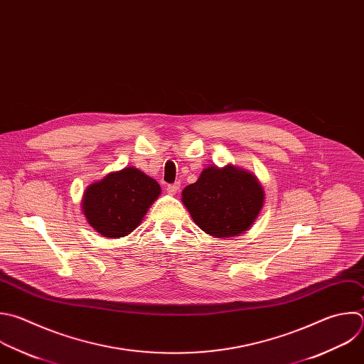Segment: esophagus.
<instances>
[{
	"instance_id": "34e87169",
	"label": "esophagus",
	"mask_w": 364,
	"mask_h": 364,
	"mask_svg": "<svg viewBox=\"0 0 364 364\" xmlns=\"http://www.w3.org/2000/svg\"><path fill=\"white\" fill-rule=\"evenodd\" d=\"M178 190H180V183H174V184H168L167 186V193L171 194V196L176 194Z\"/></svg>"
}]
</instances>
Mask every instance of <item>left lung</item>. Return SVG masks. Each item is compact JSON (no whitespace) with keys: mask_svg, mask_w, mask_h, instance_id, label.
<instances>
[{"mask_svg":"<svg viewBox=\"0 0 364 364\" xmlns=\"http://www.w3.org/2000/svg\"><path fill=\"white\" fill-rule=\"evenodd\" d=\"M181 196L194 223L217 238L247 231L264 204V191L256 176L232 164L204 168Z\"/></svg>","mask_w":364,"mask_h":364,"instance_id":"obj_1","label":"left lung"}]
</instances>
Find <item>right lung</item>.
I'll return each instance as SVG.
<instances>
[{"label": "right lung", "mask_w": 364, "mask_h": 364, "mask_svg": "<svg viewBox=\"0 0 364 364\" xmlns=\"http://www.w3.org/2000/svg\"><path fill=\"white\" fill-rule=\"evenodd\" d=\"M161 193L160 184L136 167L108 173L84 191L81 208L88 224L104 237L136 230Z\"/></svg>", "instance_id": "right-lung-1"}]
</instances>
